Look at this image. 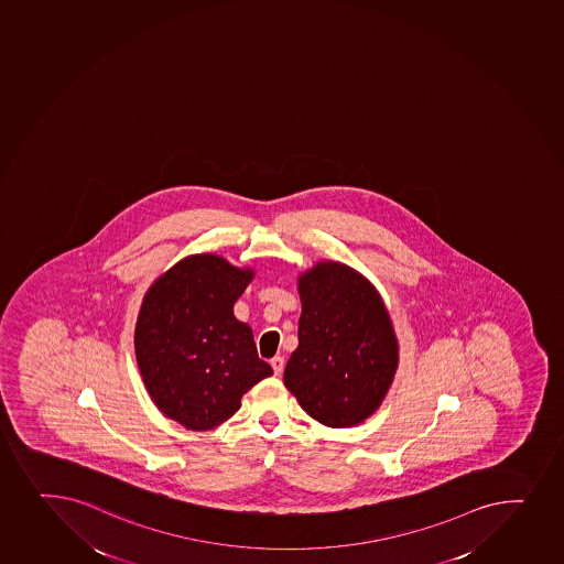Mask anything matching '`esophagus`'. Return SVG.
<instances>
[{
	"mask_svg": "<svg viewBox=\"0 0 564 564\" xmlns=\"http://www.w3.org/2000/svg\"><path fill=\"white\" fill-rule=\"evenodd\" d=\"M271 368H273L274 375H280L284 371V358L282 356H274L271 360Z\"/></svg>",
	"mask_w": 564,
	"mask_h": 564,
	"instance_id": "esophagus-1",
	"label": "esophagus"
}]
</instances>
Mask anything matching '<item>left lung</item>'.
Wrapping results in <instances>:
<instances>
[{
	"label": "left lung",
	"instance_id": "left-lung-1",
	"mask_svg": "<svg viewBox=\"0 0 564 564\" xmlns=\"http://www.w3.org/2000/svg\"><path fill=\"white\" fill-rule=\"evenodd\" d=\"M303 314L285 388L326 427H352L382 403L398 369V339L379 293L344 263L299 279Z\"/></svg>",
	"mask_w": 564,
	"mask_h": 564
}]
</instances>
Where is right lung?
I'll use <instances>...</instances> for the list:
<instances>
[{
  "instance_id": "obj_1",
  "label": "right lung",
  "mask_w": 564,
  "mask_h": 564,
  "mask_svg": "<svg viewBox=\"0 0 564 564\" xmlns=\"http://www.w3.org/2000/svg\"><path fill=\"white\" fill-rule=\"evenodd\" d=\"M219 256H189L155 280L135 328L137 364L155 406L191 431L236 414L256 382L273 375L258 358L234 304L252 280Z\"/></svg>"
}]
</instances>
